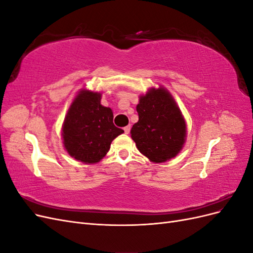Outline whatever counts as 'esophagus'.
<instances>
[{"instance_id": "esophagus-1", "label": "esophagus", "mask_w": 253, "mask_h": 253, "mask_svg": "<svg viewBox=\"0 0 253 253\" xmlns=\"http://www.w3.org/2000/svg\"><path fill=\"white\" fill-rule=\"evenodd\" d=\"M124 131H125V133H126V134H128V133H129V131H131V126H125V127H124Z\"/></svg>"}]
</instances>
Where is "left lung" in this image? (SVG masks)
<instances>
[{"label": "left lung", "instance_id": "1", "mask_svg": "<svg viewBox=\"0 0 253 253\" xmlns=\"http://www.w3.org/2000/svg\"><path fill=\"white\" fill-rule=\"evenodd\" d=\"M138 122L131 129L137 149L153 163H165L178 154L186 138V122L169 91L150 89L137 105Z\"/></svg>", "mask_w": 253, "mask_h": 253}]
</instances>
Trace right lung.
<instances>
[{
  "label": "right lung",
  "mask_w": 253,
  "mask_h": 253,
  "mask_svg": "<svg viewBox=\"0 0 253 253\" xmlns=\"http://www.w3.org/2000/svg\"><path fill=\"white\" fill-rule=\"evenodd\" d=\"M101 94L81 90L64 120L63 143L72 157L84 164H96L109 152L111 142L124 129L113 124V112L100 104Z\"/></svg>",
  "instance_id": "right-lung-1"
}]
</instances>
